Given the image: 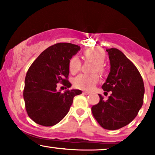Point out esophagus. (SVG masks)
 Here are the masks:
<instances>
[{
	"mask_svg": "<svg viewBox=\"0 0 155 155\" xmlns=\"http://www.w3.org/2000/svg\"><path fill=\"white\" fill-rule=\"evenodd\" d=\"M90 93V92H88V91H84L83 92V94H85V95H89Z\"/></svg>",
	"mask_w": 155,
	"mask_h": 155,
	"instance_id": "obj_1",
	"label": "esophagus"
}]
</instances>
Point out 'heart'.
<instances>
[{"label":"heart","mask_w":155,"mask_h":155,"mask_svg":"<svg viewBox=\"0 0 155 155\" xmlns=\"http://www.w3.org/2000/svg\"><path fill=\"white\" fill-rule=\"evenodd\" d=\"M84 56L87 59L95 63L92 71H104V63L106 58V53L100 48H90L84 51ZM81 68V61L78 57L74 56L69 61V71L72 74H76ZM99 80L98 74L94 73L91 74H81L74 79V85L76 87L84 90H91Z\"/></svg>","instance_id":"obj_1"}]
</instances>
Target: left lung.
<instances>
[{"instance_id":"obj_1","label":"left lung","mask_w":155,"mask_h":155,"mask_svg":"<svg viewBox=\"0 0 155 155\" xmlns=\"http://www.w3.org/2000/svg\"><path fill=\"white\" fill-rule=\"evenodd\" d=\"M110 72L103 84L104 91H111L106 101L99 95L100 101L92 107L94 117L106 130L123 127L136 118L143 102L144 85L139 71L123 53L116 48L107 49Z\"/></svg>"}]
</instances>
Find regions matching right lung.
Here are the masks:
<instances>
[{
    "mask_svg": "<svg viewBox=\"0 0 155 155\" xmlns=\"http://www.w3.org/2000/svg\"><path fill=\"white\" fill-rule=\"evenodd\" d=\"M80 50L70 43H58L41 53L27 72L23 91L28 116L35 123L49 127L60 122L72 105L73 99L80 95L79 90H57V84L68 88L69 61Z\"/></svg>",
    "mask_w": 155,
    "mask_h": 155,
    "instance_id": "right-lung-1",
    "label": "right lung"
}]
</instances>
